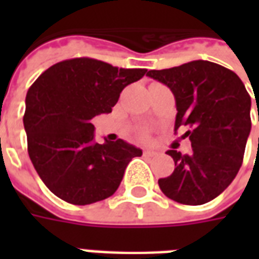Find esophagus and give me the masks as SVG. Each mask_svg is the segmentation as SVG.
Returning <instances> with one entry per match:
<instances>
[{"label":"esophagus","mask_w":259,"mask_h":259,"mask_svg":"<svg viewBox=\"0 0 259 259\" xmlns=\"http://www.w3.org/2000/svg\"><path fill=\"white\" fill-rule=\"evenodd\" d=\"M143 154H144L146 157H154V155H155L157 152L152 151V150H144V151H143Z\"/></svg>","instance_id":"obj_1"}]
</instances>
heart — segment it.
I'll list each match as a JSON object with an SVG mask.
<instances>
[{
  "label": "heart",
  "instance_id": "1",
  "mask_svg": "<svg viewBox=\"0 0 259 259\" xmlns=\"http://www.w3.org/2000/svg\"><path fill=\"white\" fill-rule=\"evenodd\" d=\"M143 136H147V133H143Z\"/></svg>",
  "mask_w": 259,
  "mask_h": 259
}]
</instances>
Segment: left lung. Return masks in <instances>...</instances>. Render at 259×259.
Listing matches in <instances>:
<instances>
[{"instance_id":"1","label":"left lung","mask_w":259,"mask_h":259,"mask_svg":"<svg viewBox=\"0 0 259 259\" xmlns=\"http://www.w3.org/2000/svg\"><path fill=\"white\" fill-rule=\"evenodd\" d=\"M147 76L174 93L178 109L175 132L187 126L182 137L191 141L190 154L166 151L174 158L175 170L158 180L159 189L186 205L217 198L239 172L250 136L251 97L243 81L230 69L201 59L150 70Z\"/></svg>"}]
</instances>
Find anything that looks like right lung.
Returning a JSON list of instances; mask_svg holds the SVG:
<instances>
[{"label":"right lung","instance_id":"1","mask_svg":"<svg viewBox=\"0 0 259 259\" xmlns=\"http://www.w3.org/2000/svg\"><path fill=\"white\" fill-rule=\"evenodd\" d=\"M147 69H123L74 58L42 72L26 94L23 116L33 166L61 200L87 205L111 197L140 148L122 139L94 141L91 119L112 112L126 85Z\"/></svg>","mask_w":259,"mask_h":259}]
</instances>
